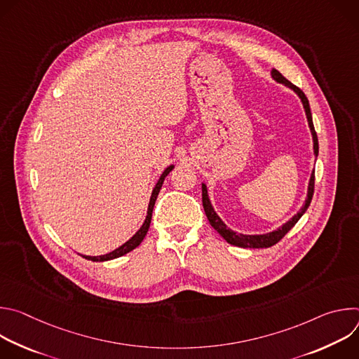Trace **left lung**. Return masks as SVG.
Returning a JSON list of instances; mask_svg holds the SVG:
<instances>
[{
	"mask_svg": "<svg viewBox=\"0 0 359 359\" xmlns=\"http://www.w3.org/2000/svg\"><path fill=\"white\" fill-rule=\"evenodd\" d=\"M271 76L274 81H277L278 83H284L285 86L291 88L301 99L302 102V107L305 109V115H306V121H309V126H310V130H311V135H313V142H314V155L316 158L318 156V137H317V132L314 129V123H313V115H311V109H310V104H309V99H306V96L304 95V92L297 88L295 85H292L288 79H285L277 69H273L271 71ZM314 182H316V170H313L311 173V177H310V183H309V193H306V198H305V203L304 206L299 209V212L297 215L292 216V219H290L285 224H283L281 227H278L277 230L271 231V233H267V234H240V233H236L233 230H230L223 222L222 219L217 216V213L215 212L212 203H210V198H209V194H208V187L206 184H201V198H203V208H204V212H206V216L212 224V227L231 245H237V247H243V248H267V247H271L274 245L276 243H278L294 226L295 223L301 219V216L306 212V209H309L310 203L313 200V194H314Z\"/></svg>",
	"mask_w": 359,
	"mask_h": 359,
	"instance_id": "8db88e82",
	"label": "left lung"
}]
</instances>
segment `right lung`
<instances>
[{"label":"right lung","instance_id":"add662e5","mask_svg":"<svg viewBox=\"0 0 359 359\" xmlns=\"http://www.w3.org/2000/svg\"><path fill=\"white\" fill-rule=\"evenodd\" d=\"M173 168H175L173 165H170L169 168H166L165 172L162 173V176L159 177V180H158L155 189H153V191H151L150 200H149L147 216H146V219H144V223L142 224V227L136 231V234H135L132 238H129L125 244H122L121 247H118L116 250H114V251H111V252H108V254L95 255V257H90V255H82V257L86 259V260H90V262H108V260H114V259L122 257V255H125V254H128L129 251H132L133 248H136V247L142 243V240L144 238V236H146V233H147V230H149L150 220H151V212H153V208H155V201H156L158 194H159V191H161V189H162V184H163V182H165V177L173 170Z\"/></svg>","mask_w":359,"mask_h":359}]
</instances>
